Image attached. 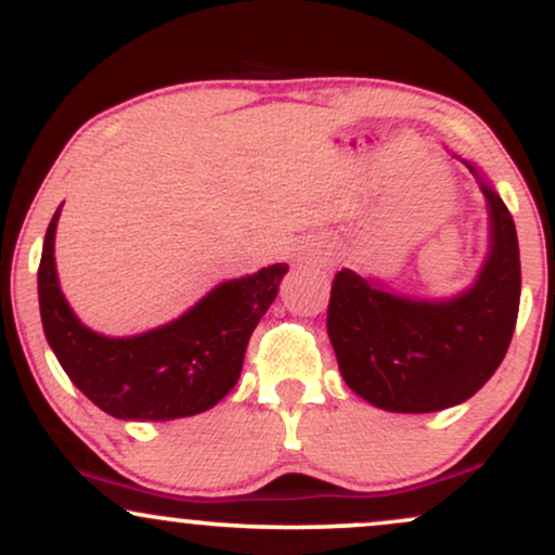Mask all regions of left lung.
<instances>
[{"instance_id":"obj_1","label":"left lung","mask_w":555,"mask_h":555,"mask_svg":"<svg viewBox=\"0 0 555 555\" xmlns=\"http://www.w3.org/2000/svg\"><path fill=\"white\" fill-rule=\"evenodd\" d=\"M449 154L473 171L488 208V256L473 284L425 297L341 269L331 286L326 326L344 384L386 412L423 415L467 401L501 365L517 326V227L486 171Z\"/></svg>"}]
</instances>
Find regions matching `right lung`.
Returning a JSON list of instances; mask_svg holds the SVG:
<instances>
[{
  "label": "right lung",
  "mask_w": 555,
  "mask_h": 555,
  "mask_svg": "<svg viewBox=\"0 0 555 555\" xmlns=\"http://www.w3.org/2000/svg\"><path fill=\"white\" fill-rule=\"evenodd\" d=\"M62 206L43 237L38 308L62 371L99 410L117 420L167 423L211 410L240 380L247 341L279 295L286 263L227 279L175 321L132 336L88 328L69 308L56 273Z\"/></svg>",
  "instance_id": "obj_1"
}]
</instances>
